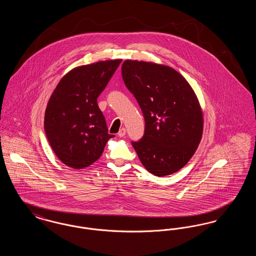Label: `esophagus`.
I'll list each match as a JSON object with an SVG mask.
<instances>
[{
    "label": "esophagus",
    "instance_id": "1",
    "mask_svg": "<svg viewBox=\"0 0 256 256\" xmlns=\"http://www.w3.org/2000/svg\"><path fill=\"white\" fill-rule=\"evenodd\" d=\"M124 135H126V128H122L119 130V132H118V136H119V137H124Z\"/></svg>",
    "mask_w": 256,
    "mask_h": 256
}]
</instances>
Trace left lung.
<instances>
[{"mask_svg": "<svg viewBox=\"0 0 256 256\" xmlns=\"http://www.w3.org/2000/svg\"><path fill=\"white\" fill-rule=\"evenodd\" d=\"M122 80L145 119L143 137L132 142L150 174H172L184 167L200 142L204 118L192 87L172 68L126 60Z\"/></svg>", "mask_w": 256, "mask_h": 256, "instance_id": "1", "label": "left lung"}]
</instances>
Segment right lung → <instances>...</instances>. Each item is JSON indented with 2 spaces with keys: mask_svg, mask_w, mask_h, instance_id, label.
<instances>
[{
  "mask_svg": "<svg viewBox=\"0 0 256 256\" xmlns=\"http://www.w3.org/2000/svg\"><path fill=\"white\" fill-rule=\"evenodd\" d=\"M121 61H100L74 68L61 78L50 98L45 132L56 156L73 169L94 163L114 137L108 134L97 98Z\"/></svg>",
  "mask_w": 256,
  "mask_h": 256,
  "instance_id": "right-lung-1",
  "label": "right lung"
}]
</instances>
